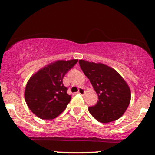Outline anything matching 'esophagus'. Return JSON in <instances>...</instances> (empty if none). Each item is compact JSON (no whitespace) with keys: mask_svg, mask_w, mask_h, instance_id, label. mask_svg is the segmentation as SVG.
<instances>
[{"mask_svg":"<svg viewBox=\"0 0 155 155\" xmlns=\"http://www.w3.org/2000/svg\"><path fill=\"white\" fill-rule=\"evenodd\" d=\"M84 90L83 88H79V91L77 92L78 94H80V95H83L84 93Z\"/></svg>","mask_w":155,"mask_h":155,"instance_id":"1","label":"esophagus"}]
</instances>
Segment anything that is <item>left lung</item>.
Returning <instances> with one entry per match:
<instances>
[{
	"label": "left lung",
	"mask_w": 155,
	"mask_h": 155,
	"mask_svg": "<svg viewBox=\"0 0 155 155\" xmlns=\"http://www.w3.org/2000/svg\"><path fill=\"white\" fill-rule=\"evenodd\" d=\"M84 75L90 79L98 96L97 104L89 111L98 122H113L123 115L130 101V90L114 69L101 63L79 61Z\"/></svg>",
	"instance_id": "1"
}]
</instances>
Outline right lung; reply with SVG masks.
Here are the masks:
<instances>
[{
  "mask_svg": "<svg viewBox=\"0 0 155 155\" xmlns=\"http://www.w3.org/2000/svg\"><path fill=\"white\" fill-rule=\"evenodd\" d=\"M78 62L58 60L41 69L28 81L25 91L26 104L42 120H53L67 107L71 96L63 85L65 74Z\"/></svg>",
  "mask_w": 155,
  "mask_h": 155,
  "instance_id": "right-lung-1",
  "label": "right lung"
}]
</instances>
